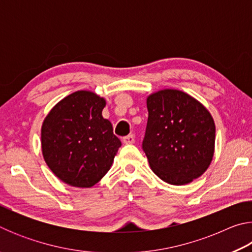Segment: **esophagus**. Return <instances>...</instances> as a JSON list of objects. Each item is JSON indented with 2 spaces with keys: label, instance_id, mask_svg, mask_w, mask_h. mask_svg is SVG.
<instances>
[{
  "label": "esophagus",
  "instance_id": "esophagus-1",
  "mask_svg": "<svg viewBox=\"0 0 252 252\" xmlns=\"http://www.w3.org/2000/svg\"><path fill=\"white\" fill-rule=\"evenodd\" d=\"M122 141H123V143H126V144H132L134 142V135L133 134H127L126 136H123Z\"/></svg>",
  "mask_w": 252,
  "mask_h": 252
}]
</instances>
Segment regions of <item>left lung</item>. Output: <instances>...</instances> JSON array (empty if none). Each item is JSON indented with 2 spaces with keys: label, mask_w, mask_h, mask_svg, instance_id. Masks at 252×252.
I'll list each match as a JSON object with an SVG mask.
<instances>
[{
  "label": "left lung",
  "mask_w": 252,
  "mask_h": 252,
  "mask_svg": "<svg viewBox=\"0 0 252 252\" xmlns=\"http://www.w3.org/2000/svg\"><path fill=\"white\" fill-rule=\"evenodd\" d=\"M148 122L142 150L161 180L187 185L208 169L215 150L211 114L187 93L162 90L147 99Z\"/></svg>",
  "instance_id": "left-lung-1"
}]
</instances>
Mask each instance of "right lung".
<instances>
[{
	"label": "right lung",
	"instance_id": "obj_1",
	"mask_svg": "<svg viewBox=\"0 0 252 252\" xmlns=\"http://www.w3.org/2000/svg\"><path fill=\"white\" fill-rule=\"evenodd\" d=\"M103 97L76 91L51 110L42 126L44 160L60 180L80 188L94 186L109 171L121 141L102 117Z\"/></svg>",
	"mask_w": 252,
	"mask_h": 252
}]
</instances>
